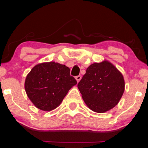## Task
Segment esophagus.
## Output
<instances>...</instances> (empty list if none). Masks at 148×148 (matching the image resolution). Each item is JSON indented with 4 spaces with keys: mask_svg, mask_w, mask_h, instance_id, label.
I'll return each instance as SVG.
<instances>
[{
    "mask_svg": "<svg viewBox=\"0 0 148 148\" xmlns=\"http://www.w3.org/2000/svg\"><path fill=\"white\" fill-rule=\"evenodd\" d=\"M82 79V76H80V75H79V76H76V81H77V83H78V82L80 81V79Z\"/></svg>",
    "mask_w": 148,
    "mask_h": 148,
    "instance_id": "1",
    "label": "esophagus"
}]
</instances>
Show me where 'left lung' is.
Segmentation results:
<instances>
[{
  "mask_svg": "<svg viewBox=\"0 0 148 148\" xmlns=\"http://www.w3.org/2000/svg\"><path fill=\"white\" fill-rule=\"evenodd\" d=\"M77 87L89 108L104 113L118 104L124 92L125 81L116 66L104 61L90 65Z\"/></svg>",
  "mask_w": 148,
  "mask_h": 148,
  "instance_id": "1",
  "label": "left lung"
}]
</instances>
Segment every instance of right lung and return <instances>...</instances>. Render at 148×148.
Listing matches in <instances>:
<instances>
[{
  "mask_svg": "<svg viewBox=\"0 0 148 148\" xmlns=\"http://www.w3.org/2000/svg\"><path fill=\"white\" fill-rule=\"evenodd\" d=\"M76 84L69 67L58 62H43L36 64L27 74L25 89L35 106L48 112L58 107Z\"/></svg>",
  "mask_w": 148,
  "mask_h": 148,
  "instance_id": "obj_1",
  "label": "right lung"
}]
</instances>
